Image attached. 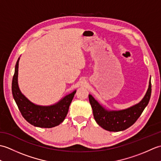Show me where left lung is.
Masks as SVG:
<instances>
[{
  "label": "left lung",
  "instance_id": "left-lung-1",
  "mask_svg": "<svg viewBox=\"0 0 161 161\" xmlns=\"http://www.w3.org/2000/svg\"><path fill=\"white\" fill-rule=\"evenodd\" d=\"M152 93L151 78L149 87L142 100L135 105L122 110H108L91 95H88L93 116L99 126L108 131H124L133 125L147 106Z\"/></svg>",
  "mask_w": 161,
  "mask_h": 161
}]
</instances>
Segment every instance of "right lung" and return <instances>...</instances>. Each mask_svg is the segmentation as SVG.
Listing matches in <instances>:
<instances>
[{
	"instance_id": "add662e5",
	"label": "right lung",
	"mask_w": 161,
	"mask_h": 161,
	"mask_svg": "<svg viewBox=\"0 0 161 161\" xmlns=\"http://www.w3.org/2000/svg\"><path fill=\"white\" fill-rule=\"evenodd\" d=\"M19 59L20 57L17 60L15 66L14 75L12 79V91L13 97L23 117L30 124L37 127L52 128L60 125L66 117L76 90L66 95L53 105L41 106L34 104L19 89L18 84Z\"/></svg>"
}]
</instances>
